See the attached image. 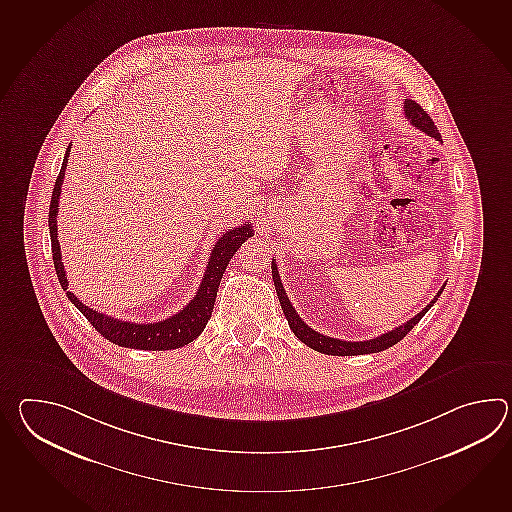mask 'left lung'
Masks as SVG:
<instances>
[{"instance_id":"obj_1","label":"left lung","mask_w":512,"mask_h":512,"mask_svg":"<svg viewBox=\"0 0 512 512\" xmlns=\"http://www.w3.org/2000/svg\"><path fill=\"white\" fill-rule=\"evenodd\" d=\"M404 115L408 117V121L411 125L417 126L419 130L426 132L428 136L435 137L437 141H441V134H439L437 126L433 125L432 117L426 114L415 101H411V99L404 101ZM272 277L275 290H277V296H279V303H281V308H283L284 318L288 319L290 329L294 330V334H296L297 338L303 341L305 345H308L310 349H314V351H318V353L332 354V356H356V354L380 353V351H386L389 347H393L395 343L402 340V338L408 334L409 330L413 329V327L421 321L422 316L433 307V303L437 301V297L443 294L444 290L443 284V288L437 292V296L433 297L432 301H430V305H426L415 318L409 319V321H406L404 325H400L397 329L389 330L386 334H382V336H378V338H373V340L341 341L338 340V338H329V336L319 334L316 330L310 329L307 323L299 318L296 308L292 307L290 299H288L286 292H284V286L283 283H281L279 272H277L275 259L272 261Z\"/></svg>"}]
</instances>
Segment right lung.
Masks as SVG:
<instances>
[{
  "instance_id": "right-lung-1",
  "label": "right lung",
  "mask_w": 512,
  "mask_h": 512,
  "mask_svg": "<svg viewBox=\"0 0 512 512\" xmlns=\"http://www.w3.org/2000/svg\"><path fill=\"white\" fill-rule=\"evenodd\" d=\"M69 152H71V145L66 150V156L62 161V169L58 172L53 196H51V205H49V235H51L53 262H55V270H57L58 283L62 284V288L66 290L69 301L79 308L80 312L86 316V319L90 321L101 336L112 341L115 345H119V347L141 349V351H169V349H178V347H183V345L196 340L204 332L205 325L211 318V312L215 307L218 284H220V279L226 272V266L231 261V257L235 255V251L239 250L246 240L253 237L250 222L242 224L239 228L229 229L220 239L216 240L215 248L211 251V259L207 262V270H205L204 277H202V283H200L196 296L178 314L163 319V321H158V323H132V321H123V319L106 316L99 310L86 307L79 297L69 292L68 277H66L64 264H62L60 244H58L57 239V213Z\"/></svg>"
}]
</instances>
